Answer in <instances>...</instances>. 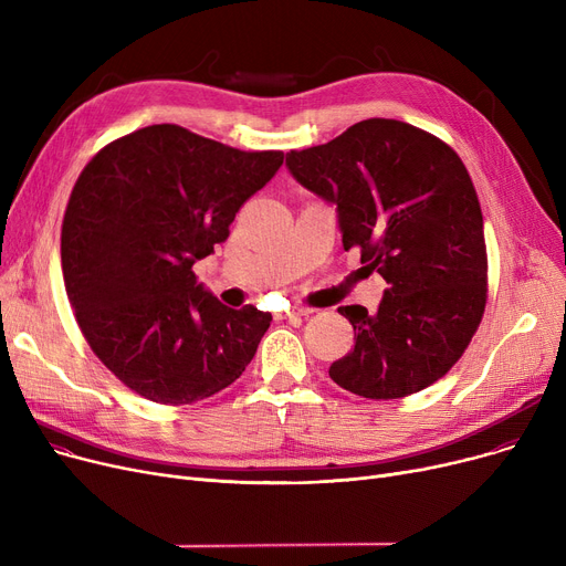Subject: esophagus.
<instances>
[{"label":"esophagus","mask_w":566,"mask_h":566,"mask_svg":"<svg viewBox=\"0 0 566 566\" xmlns=\"http://www.w3.org/2000/svg\"><path fill=\"white\" fill-rule=\"evenodd\" d=\"M307 314H310V310L298 307V310H291V312H282V314H277L275 318H277V321H295V318H303V316H307Z\"/></svg>","instance_id":"obj_1"}]
</instances>
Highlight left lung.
<instances>
[{
    "label": "left lung",
    "instance_id": "8db88e82",
    "mask_svg": "<svg viewBox=\"0 0 566 566\" xmlns=\"http://www.w3.org/2000/svg\"><path fill=\"white\" fill-rule=\"evenodd\" d=\"M295 181L337 206L344 250L388 289L374 314L339 307L355 346L331 365L339 388L401 399L448 374L478 333L489 291L484 218L450 144L397 118H367L286 154Z\"/></svg>",
    "mask_w": 566,
    "mask_h": 566
}]
</instances>
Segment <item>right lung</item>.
<instances>
[{
	"label": "right lung",
	"mask_w": 566,
	"mask_h": 566,
	"mask_svg": "<svg viewBox=\"0 0 566 566\" xmlns=\"http://www.w3.org/2000/svg\"><path fill=\"white\" fill-rule=\"evenodd\" d=\"M181 126L139 128L86 163L62 224V271L96 358L139 397L186 406L252 363L273 316L224 307L192 273L280 165Z\"/></svg>",
	"instance_id": "right-lung-1"
}]
</instances>
